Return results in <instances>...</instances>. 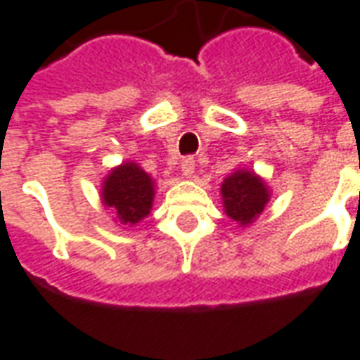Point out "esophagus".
I'll use <instances>...</instances> for the list:
<instances>
[{
  "label": "esophagus",
  "mask_w": 360,
  "mask_h": 360,
  "mask_svg": "<svg viewBox=\"0 0 360 360\" xmlns=\"http://www.w3.org/2000/svg\"><path fill=\"white\" fill-rule=\"evenodd\" d=\"M180 169H182V176L184 178H191L193 176V172H195V161L188 157V159H184L182 165H180Z\"/></svg>",
  "instance_id": "obj_1"
}]
</instances>
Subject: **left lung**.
Returning a JSON list of instances; mask_svg holds the SVG:
<instances>
[{
	"label": "left lung",
	"instance_id": "8db88e82",
	"mask_svg": "<svg viewBox=\"0 0 360 360\" xmlns=\"http://www.w3.org/2000/svg\"><path fill=\"white\" fill-rule=\"evenodd\" d=\"M222 207L241 228L251 226L270 201L272 191L255 170L238 169L220 184Z\"/></svg>",
	"mask_w": 360,
	"mask_h": 360
}]
</instances>
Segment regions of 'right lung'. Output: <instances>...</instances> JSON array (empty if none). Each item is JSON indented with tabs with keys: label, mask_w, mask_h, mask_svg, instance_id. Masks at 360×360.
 <instances>
[{
	"label": "right lung",
	"mask_w": 360,
	"mask_h": 360,
	"mask_svg": "<svg viewBox=\"0 0 360 360\" xmlns=\"http://www.w3.org/2000/svg\"><path fill=\"white\" fill-rule=\"evenodd\" d=\"M155 180L138 162L124 161L112 167L101 184V203L111 209L115 222L132 228L153 209Z\"/></svg>",
	"instance_id": "obj_1"
}]
</instances>
